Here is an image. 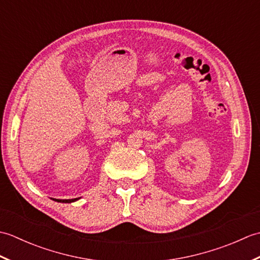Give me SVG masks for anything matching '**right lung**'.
<instances>
[{
	"instance_id": "add662e5",
	"label": "right lung",
	"mask_w": 260,
	"mask_h": 260,
	"mask_svg": "<svg viewBox=\"0 0 260 260\" xmlns=\"http://www.w3.org/2000/svg\"><path fill=\"white\" fill-rule=\"evenodd\" d=\"M54 201L57 202H62V203H71V202H75L77 200H79V198H76V199H68V200H61V199H53Z\"/></svg>"
}]
</instances>
